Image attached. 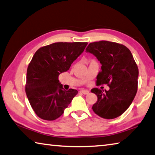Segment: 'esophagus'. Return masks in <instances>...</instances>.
Listing matches in <instances>:
<instances>
[{
  "label": "esophagus",
  "instance_id": "esophagus-1",
  "mask_svg": "<svg viewBox=\"0 0 155 155\" xmlns=\"http://www.w3.org/2000/svg\"><path fill=\"white\" fill-rule=\"evenodd\" d=\"M81 92H82L84 94H88L90 91L88 90H85V89H82V90H81Z\"/></svg>",
  "mask_w": 155,
  "mask_h": 155
}]
</instances>
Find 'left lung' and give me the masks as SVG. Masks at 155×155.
Instances as JSON below:
<instances>
[{"label":"left lung","mask_w":155,"mask_h":155,"mask_svg":"<svg viewBox=\"0 0 155 155\" xmlns=\"http://www.w3.org/2000/svg\"><path fill=\"white\" fill-rule=\"evenodd\" d=\"M86 51L93 54L101 64L97 84L110 87L105 91L92 89L98 98L93 110L101 118H117L128 109L137 93L139 71L134 56L126 46L107 41L91 43Z\"/></svg>","instance_id":"left-lung-1"}]
</instances>
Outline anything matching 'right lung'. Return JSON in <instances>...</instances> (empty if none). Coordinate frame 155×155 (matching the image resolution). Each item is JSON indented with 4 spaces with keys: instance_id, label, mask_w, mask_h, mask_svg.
I'll return each instance as SVG.
<instances>
[{
    "instance_id": "obj_1",
    "label": "right lung",
    "mask_w": 155,
    "mask_h": 155,
    "mask_svg": "<svg viewBox=\"0 0 155 155\" xmlns=\"http://www.w3.org/2000/svg\"><path fill=\"white\" fill-rule=\"evenodd\" d=\"M86 42H58L39 48L27 69L26 93L39 118L54 120L64 113L78 91H65L59 82L61 73L69 69L82 54Z\"/></svg>"
}]
</instances>
